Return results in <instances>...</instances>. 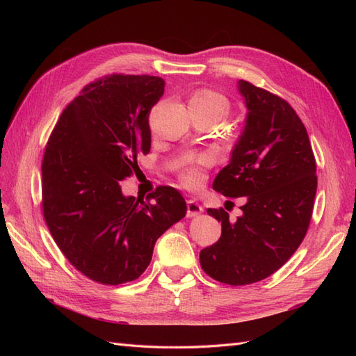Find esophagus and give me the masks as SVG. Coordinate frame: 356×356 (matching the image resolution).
<instances>
[{
    "mask_svg": "<svg viewBox=\"0 0 356 356\" xmlns=\"http://www.w3.org/2000/svg\"><path fill=\"white\" fill-rule=\"evenodd\" d=\"M203 212V208L200 207V203L196 199H188L187 200V217H196L197 213Z\"/></svg>",
    "mask_w": 356,
    "mask_h": 356,
    "instance_id": "obj_1",
    "label": "esophagus"
}]
</instances>
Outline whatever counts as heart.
I'll return each instance as SVG.
<instances>
[{"mask_svg":"<svg viewBox=\"0 0 356 356\" xmlns=\"http://www.w3.org/2000/svg\"><path fill=\"white\" fill-rule=\"evenodd\" d=\"M188 104L199 105V106H203V108H209V110H217V111H221L222 114H225V111L229 108V104L225 101L224 96L209 89L196 90L190 96ZM211 163H212V159L208 154H200L196 157L187 159L178 172V177L182 184H186L187 187L199 186L200 181L203 179V170L209 168Z\"/></svg>","mask_w":356,"mask_h":356,"instance_id":"obj_1","label":"heart"}]
</instances>
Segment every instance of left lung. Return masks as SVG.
Masks as SVG:
<instances>
[{
	"instance_id": "1",
	"label": "left lung",
	"mask_w": 356,
	"mask_h": 356,
	"mask_svg": "<svg viewBox=\"0 0 356 356\" xmlns=\"http://www.w3.org/2000/svg\"><path fill=\"white\" fill-rule=\"evenodd\" d=\"M245 129L213 190L242 197V215L208 209L221 236L200 251L203 272L227 285H250L281 268L307 233L318 187L316 160L300 117L281 96L241 80ZM233 203V202H232Z\"/></svg>"
}]
</instances>
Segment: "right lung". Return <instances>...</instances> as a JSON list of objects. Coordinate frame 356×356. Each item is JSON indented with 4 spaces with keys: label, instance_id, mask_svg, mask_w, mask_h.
Instances as JSON below:
<instances>
[{
    "label": "right lung",
    "instance_id": "obj_1",
    "mask_svg": "<svg viewBox=\"0 0 356 356\" xmlns=\"http://www.w3.org/2000/svg\"><path fill=\"white\" fill-rule=\"evenodd\" d=\"M165 90L152 75L110 74L84 86L62 111L42 157L41 207L56 245L80 273L104 285L132 282L156 241L186 217L170 186L124 197L120 182L152 148L148 115Z\"/></svg>",
    "mask_w": 356,
    "mask_h": 356
}]
</instances>
